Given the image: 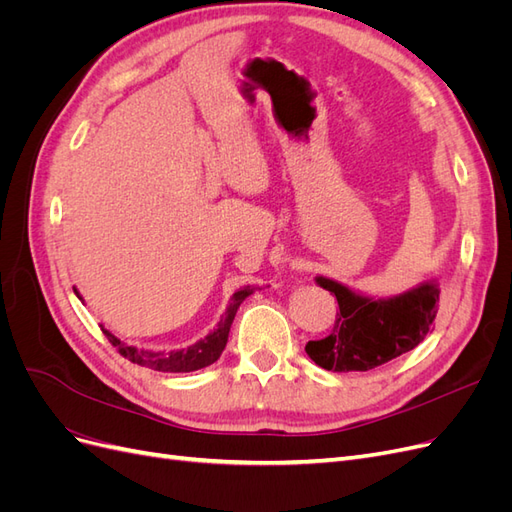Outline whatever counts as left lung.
<instances>
[{
	"label": "left lung",
	"mask_w": 512,
	"mask_h": 512,
	"mask_svg": "<svg viewBox=\"0 0 512 512\" xmlns=\"http://www.w3.org/2000/svg\"><path fill=\"white\" fill-rule=\"evenodd\" d=\"M335 294L339 312L333 331L307 342L305 352L329 371H369L423 342L438 314L440 290L423 284L395 299H367L327 277L316 280Z\"/></svg>",
	"instance_id": "obj_1"
}]
</instances>
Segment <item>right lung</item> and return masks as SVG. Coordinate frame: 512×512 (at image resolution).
I'll list each match as a JSON object with an SVG mask.
<instances>
[{
    "label": "right lung",
    "instance_id": "add662e5",
    "mask_svg": "<svg viewBox=\"0 0 512 512\" xmlns=\"http://www.w3.org/2000/svg\"><path fill=\"white\" fill-rule=\"evenodd\" d=\"M250 294H252L250 286H245L232 294L230 305L224 312L218 327L213 329V333H209L205 339H200V342H196L194 346L183 348V350H173V352L138 350L134 346L121 344L119 339L113 333H108L106 329H102V333L106 335L108 342L117 348V352L121 356H126L128 361H132L136 365H143V367L156 369V371H170V374H179V371H196V369H203L220 359V354L224 352L226 342H228L230 324H232V320H235L239 305L245 301V297H250ZM76 297H79V292H76Z\"/></svg>",
    "mask_w": 512,
    "mask_h": 512
}]
</instances>
